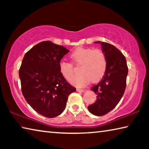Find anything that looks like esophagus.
Instances as JSON below:
<instances>
[{"instance_id":"34e87169","label":"esophagus","mask_w":149,"mask_h":149,"mask_svg":"<svg viewBox=\"0 0 149 149\" xmlns=\"http://www.w3.org/2000/svg\"><path fill=\"white\" fill-rule=\"evenodd\" d=\"M77 91L78 92H80V93H84L86 90H85V89H77Z\"/></svg>"}]
</instances>
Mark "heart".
<instances>
[{
    "mask_svg": "<svg viewBox=\"0 0 149 149\" xmlns=\"http://www.w3.org/2000/svg\"><path fill=\"white\" fill-rule=\"evenodd\" d=\"M71 58L75 64H81L79 70L81 74L72 81L75 86L85 87L91 80L97 81L101 79L107 70V56L104 51L100 49L77 48L72 52ZM59 70L65 79L71 81L75 75L74 68L72 63L61 60L59 63Z\"/></svg>",
    "mask_w": 149,
    "mask_h": 149,
    "instance_id": "heart-1",
    "label": "heart"
}]
</instances>
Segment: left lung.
Instances as JSON below:
<instances>
[{"label":"left lung","instance_id":"obj_1","mask_svg":"<svg viewBox=\"0 0 149 149\" xmlns=\"http://www.w3.org/2000/svg\"><path fill=\"white\" fill-rule=\"evenodd\" d=\"M95 42L101 44L107 66L102 79L91 88L97 95V100L88 107V110L91 114L100 116L114 109L123 97L128 68L124 55L114 45L106 42Z\"/></svg>","mask_w":149,"mask_h":149}]
</instances>
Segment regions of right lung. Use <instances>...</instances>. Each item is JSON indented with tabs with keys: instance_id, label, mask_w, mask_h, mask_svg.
Segmentation results:
<instances>
[{
	"instance_id": "add662e5",
	"label": "right lung",
	"mask_w": 149,
	"mask_h": 149,
	"mask_svg": "<svg viewBox=\"0 0 149 149\" xmlns=\"http://www.w3.org/2000/svg\"><path fill=\"white\" fill-rule=\"evenodd\" d=\"M70 51L51 41H42L24 55L19 70L22 92L33 110L47 118L64 110L68 96L76 89L67 82L59 63Z\"/></svg>"
}]
</instances>
